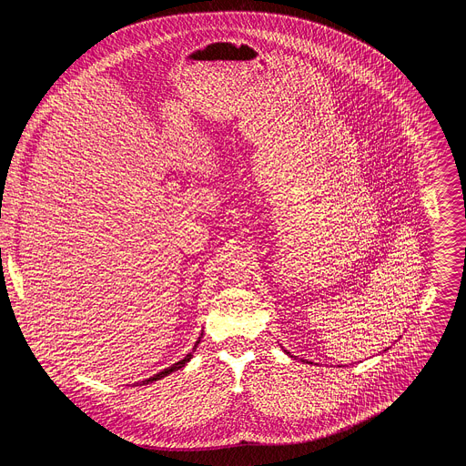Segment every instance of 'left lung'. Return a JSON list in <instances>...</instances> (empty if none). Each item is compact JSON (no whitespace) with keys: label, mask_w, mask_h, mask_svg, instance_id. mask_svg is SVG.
Returning a JSON list of instances; mask_svg holds the SVG:
<instances>
[{"label":"left lung","mask_w":466,"mask_h":466,"mask_svg":"<svg viewBox=\"0 0 466 466\" xmlns=\"http://www.w3.org/2000/svg\"><path fill=\"white\" fill-rule=\"evenodd\" d=\"M284 352H286V350H284ZM288 354H289V352H288ZM291 358H293V356H291Z\"/></svg>","instance_id":"left-lung-1"}]
</instances>
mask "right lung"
Instances as JSON below:
<instances>
[{
  "label": "right lung",
  "mask_w": 466,
  "mask_h": 466,
  "mask_svg": "<svg viewBox=\"0 0 466 466\" xmlns=\"http://www.w3.org/2000/svg\"><path fill=\"white\" fill-rule=\"evenodd\" d=\"M203 336V334H201ZM201 343V338L197 339V343H195V347H193V350L184 358V360H180V361H177L175 365H171V367H167V369H164V370H160L158 374H155V376H151L149 380H146L144 383H153V381H157V380H162L164 376H167V374H171V372H175V370H178V369H182V367H186V363L191 360V356H193V352H195V349H197V345Z\"/></svg>",
  "instance_id": "1"
}]
</instances>
